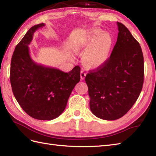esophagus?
<instances>
[{"label": "esophagus", "mask_w": 156, "mask_h": 156, "mask_svg": "<svg viewBox=\"0 0 156 156\" xmlns=\"http://www.w3.org/2000/svg\"><path fill=\"white\" fill-rule=\"evenodd\" d=\"M86 76H87V73H86L84 71H81L80 72V78H81V80H84Z\"/></svg>", "instance_id": "1"}]
</instances>
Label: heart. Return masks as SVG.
Returning <instances> with one entry per match:
<instances>
[{"label": "heart", "mask_w": 156, "mask_h": 156, "mask_svg": "<svg viewBox=\"0 0 156 156\" xmlns=\"http://www.w3.org/2000/svg\"><path fill=\"white\" fill-rule=\"evenodd\" d=\"M113 44V38L109 33L93 27L76 41L74 48L78 53L84 52L82 61L86 68L97 69L108 62Z\"/></svg>", "instance_id": "1"}]
</instances>
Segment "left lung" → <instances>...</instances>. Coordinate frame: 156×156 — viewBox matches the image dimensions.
Returning a JSON list of instances; mask_svg holds the SVG:
<instances>
[{
  "instance_id": "obj_1",
  "label": "left lung",
  "mask_w": 156,
  "mask_h": 156,
  "mask_svg": "<svg viewBox=\"0 0 156 156\" xmlns=\"http://www.w3.org/2000/svg\"><path fill=\"white\" fill-rule=\"evenodd\" d=\"M117 24V41L108 62L85 78L92 112L107 121L121 118L130 110L141 93L144 79L141 46L123 24Z\"/></svg>"
}]
</instances>
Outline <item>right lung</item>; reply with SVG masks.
Returning a JSON list of instances; mask_svg holds the SVG:
<instances>
[{"label": "right lung", "instance_id": "right-lung-1", "mask_svg": "<svg viewBox=\"0 0 156 156\" xmlns=\"http://www.w3.org/2000/svg\"><path fill=\"white\" fill-rule=\"evenodd\" d=\"M44 26V23L33 26L16 46L10 80L13 94L23 111L35 119L49 121L64 111L72 90L80 82V68L76 66L66 73L33 60L29 45L34 33Z\"/></svg>", "mask_w": 156, "mask_h": 156}]
</instances>
